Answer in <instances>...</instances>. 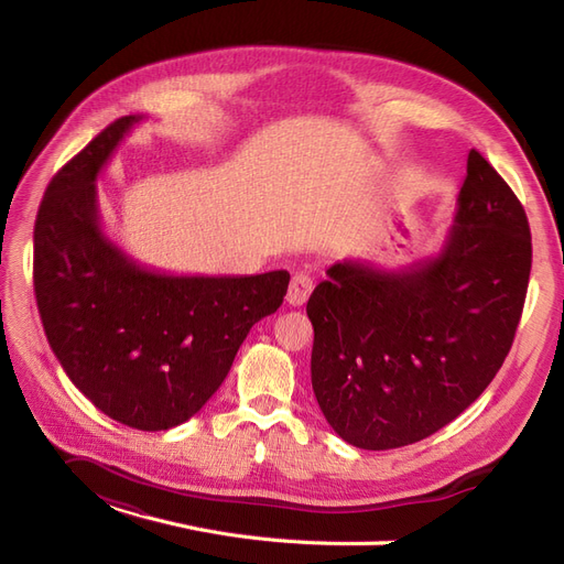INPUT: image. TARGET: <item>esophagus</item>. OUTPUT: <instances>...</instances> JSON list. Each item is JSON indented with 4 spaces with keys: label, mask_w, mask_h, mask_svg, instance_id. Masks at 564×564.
Segmentation results:
<instances>
[{
    "label": "esophagus",
    "mask_w": 564,
    "mask_h": 564,
    "mask_svg": "<svg viewBox=\"0 0 564 564\" xmlns=\"http://www.w3.org/2000/svg\"><path fill=\"white\" fill-rule=\"evenodd\" d=\"M311 292H313V280L305 275V272H296V275L292 278V282H289L286 303L294 305V308H299V305H303L305 301H308Z\"/></svg>",
    "instance_id": "esophagus-1"
}]
</instances>
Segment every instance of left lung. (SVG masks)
Returning <instances> with one entry per match:
<instances>
[{
	"label": "left lung",
	"instance_id": "obj_1",
	"mask_svg": "<svg viewBox=\"0 0 564 564\" xmlns=\"http://www.w3.org/2000/svg\"><path fill=\"white\" fill-rule=\"evenodd\" d=\"M529 270L522 204L470 150L437 256L392 272L334 263L305 305L313 390L336 435L360 449H395L466 412L513 346Z\"/></svg>",
	"mask_w": 564,
	"mask_h": 564
}]
</instances>
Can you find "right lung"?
Instances as JSON below:
<instances>
[{"instance_id": "add662e5", "label": "right lung", "mask_w": 564, "mask_h": 564, "mask_svg": "<svg viewBox=\"0 0 564 564\" xmlns=\"http://www.w3.org/2000/svg\"><path fill=\"white\" fill-rule=\"evenodd\" d=\"M143 117H119L51 178L35 224V296L70 381L106 416L169 431L224 383L249 329L275 313L289 272L169 275L100 230L96 178Z\"/></svg>"}]
</instances>
